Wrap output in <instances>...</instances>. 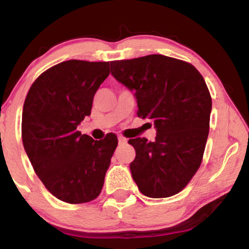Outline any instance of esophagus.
<instances>
[{"instance_id": "34e87169", "label": "esophagus", "mask_w": 249, "mask_h": 249, "mask_svg": "<svg viewBox=\"0 0 249 249\" xmlns=\"http://www.w3.org/2000/svg\"><path fill=\"white\" fill-rule=\"evenodd\" d=\"M118 142H119V145H125L127 142V139L125 138V137L119 136L118 137Z\"/></svg>"}]
</instances>
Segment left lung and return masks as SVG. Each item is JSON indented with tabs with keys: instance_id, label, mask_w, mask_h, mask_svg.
<instances>
[{
	"instance_id": "8db88e82",
	"label": "left lung",
	"mask_w": 249,
	"mask_h": 249,
	"mask_svg": "<svg viewBox=\"0 0 249 249\" xmlns=\"http://www.w3.org/2000/svg\"><path fill=\"white\" fill-rule=\"evenodd\" d=\"M111 73L134 91L137 115L157 128L154 142L128 141L139 191L150 198L179 193L199 170L210 132L212 98L204 77L190 63L164 55L112 61Z\"/></svg>"
}]
</instances>
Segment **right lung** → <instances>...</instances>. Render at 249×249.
Instances as JSON below:
<instances>
[{"instance_id":"1","label":"right lung","mask_w":249,"mask_h":249,"mask_svg":"<svg viewBox=\"0 0 249 249\" xmlns=\"http://www.w3.org/2000/svg\"><path fill=\"white\" fill-rule=\"evenodd\" d=\"M110 62L70 59L33 83L22 113V142L38 178L57 199L84 204L102 192L118 139L102 141L77 131L90 116L93 96L110 73Z\"/></svg>"}]
</instances>
